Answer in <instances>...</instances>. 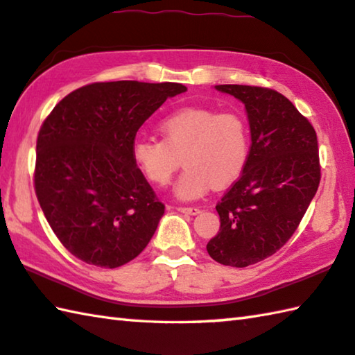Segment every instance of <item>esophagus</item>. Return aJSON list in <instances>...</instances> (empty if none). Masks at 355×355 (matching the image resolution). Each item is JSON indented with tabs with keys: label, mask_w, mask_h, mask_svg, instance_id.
Segmentation results:
<instances>
[{
	"label": "esophagus",
	"mask_w": 355,
	"mask_h": 355,
	"mask_svg": "<svg viewBox=\"0 0 355 355\" xmlns=\"http://www.w3.org/2000/svg\"><path fill=\"white\" fill-rule=\"evenodd\" d=\"M177 211L183 212V214H189V216H197V214H200V209H198V208H186V206H178Z\"/></svg>",
	"instance_id": "1"
}]
</instances>
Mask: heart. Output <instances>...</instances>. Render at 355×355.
I'll return each mask as SVG.
<instances>
[{
    "mask_svg": "<svg viewBox=\"0 0 355 355\" xmlns=\"http://www.w3.org/2000/svg\"><path fill=\"white\" fill-rule=\"evenodd\" d=\"M163 141L138 137L130 155L147 182H171L182 158L186 169L175 184L180 200H197L216 188H225L241 177L250 157V132L239 113L184 107L159 121Z\"/></svg>",
    "mask_w": 355,
    "mask_h": 355,
    "instance_id": "1",
    "label": "heart"
}]
</instances>
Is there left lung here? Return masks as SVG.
Instances as JSON below:
<instances>
[{
	"label": "left lung",
	"instance_id": "1",
	"mask_svg": "<svg viewBox=\"0 0 355 355\" xmlns=\"http://www.w3.org/2000/svg\"><path fill=\"white\" fill-rule=\"evenodd\" d=\"M247 112L251 146L241 178L217 203L220 230L206 245L230 267H248L276 253L298 228L317 194V133L286 96L250 85H216Z\"/></svg>",
	"mask_w": 355,
	"mask_h": 355
}]
</instances>
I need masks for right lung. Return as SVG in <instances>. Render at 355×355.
<instances>
[{
  "label": "right lung",
  "instance_id": "add662e5",
  "mask_svg": "<svg viewBox=\"0 0 355 355\" xmlns=\"http://www.w3.org/2000/svg\"><path fill=\"white\" fill-rule=\"evenodd\" d=\"M182 83L99 82L63 98L37 139L35 194L63 247L96 267L135 259L155 234L164 205L132 161L130 147Z\"/></svg>",
  "mask_w": 355,
  "mask_h": 355
}]
</instances>
